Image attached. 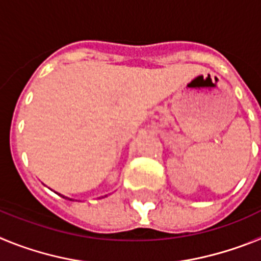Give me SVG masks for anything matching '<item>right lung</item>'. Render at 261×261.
<instances>
[{"mask_svg":"<svg viewBox=\"0 0 261 261\" xmlns=\"http://www.w3.org/2000/svg\"><path fill=\"white\" fill-rule=\"evenodd\" d=\"M60 196H61V195H60ZM62 197H64V196H62ZM65 199H66V197H65Z\"/></svg>","mask_w":261,"mask_h":261,"instance_id":"1","label":"right lung"}]
</instances>
